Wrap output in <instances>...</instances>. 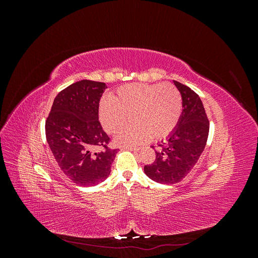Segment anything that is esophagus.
<instances>
[{
  "label": "esophagus",
  "instance_id": "34e87169",
  "mask_svg": "<svg viewBox=\"0 0 258 258\" xmlns=\"http://www.w3.org/2000/svg\"><path fill=\"white\" fill-rule=\"evenodd\" d=\"M122 150H128V151H132V152H138L139 147L136 146H123Z\"/></svg>",
  "mask_w": 258,
  "mask_h": 258
}]
</instances>
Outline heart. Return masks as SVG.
<instances>
[{"label":"heart","mask_w":258,"mask_h":258,"mask_svg":"<svg viewBox=\"0 0 258 258\" xmlns=\"http://www.w3.org/2000/svg\"><path fill=\"white\" fill-rule=\"evenodd\" d=\"M182 106V95L173 84H129L117 90L116 97H103L99 113L110 134L118 132L131 115L134 121L116 138L126 146L169 136L181 118Z\"/></svg>","instance_id":"heart-1"}]
</instances>
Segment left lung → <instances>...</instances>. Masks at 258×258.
<instances>
[{
  "instance_id": "left-lung-1",
  "label": "left lung",
  "mask_w": 258,
  "mask_h": 258,
  "mask_svg": "<svg viewBox=\"0 0 258 258\" xmlns=\"http://www.w3.org/2000/svg\"><path fill=\"white\" fill-rule=\"evenodd\" d=\"M174 84L183 100L181 118L167 141L155 151L154 162L144 166L145 174L161 184L178 183L190 172L205 150L210 128L199 96L186 85Z\"/></svg>"
}]
</instances>
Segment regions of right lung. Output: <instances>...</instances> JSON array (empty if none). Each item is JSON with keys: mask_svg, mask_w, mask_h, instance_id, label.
<instances>
[{"mask_svg": "<svg viewBox=\"0 0 258 258\" xmlns=\"http://www.w3.org/2000/svg\"><path fill=\"white\" fill-rule=\"evenodd\" d=\"M104 83L83 80L54 98L45 122L46 140L60 170L80 186H95L110 175L117 148L99 120ZM96 149H100L96 152Z\"/></svg>", "mask_w": 258, "mask_h": 258, "instance_id": "add662e5", "label": "right lung"}]
</instances>
